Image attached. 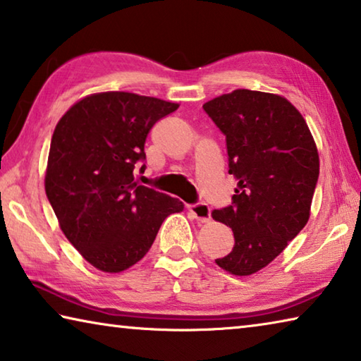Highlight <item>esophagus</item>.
Instances as JSON below:
<instances>
[{"label": "esophagus", "mask_w": 361, "mask_h": 361, "mask_svg": "<svg viewBox=\"0 0 361 361\" xmlns=\"http://www.w3.org/2000/svg\"><path fill=\"white\" fill-rule=\"evenodd\" d=\"M188 210L192 213V216L200 223H207L212 218V210L207 204H189Z\"/></svg>", "instance_id": "obj_1"}]
</instances>
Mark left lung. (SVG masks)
<instances>
[{
	"label": "left lung",
	"mask_w": 361,
	"mask_h": 361,
	"mask_svg": "<svg viewBox=\"0 0 361 361\" xmlns=\"http://www.w3.org/2000/svg\"><path fill=\"white\" fill-rule=\"evenodd\" d=\"M226 137L232 204L212 216L234 232V248L215 259L234 276H252L283 252L307 224L319 181L317 146L301 113L283 97L237 89L204 105Z\"/></svg>",
	"instance_id": "1"
}]
</instances>
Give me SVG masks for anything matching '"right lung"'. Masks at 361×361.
Returning <instances> with one entry per match:
<instances>
[{
    "mask_svg": "<svg viewBox=\"0 0 361 361\" xmlns=\"http://www.w3.org/2000/svg\"><path fill=\"white\" fill-rule=\"evenodd\" d=\"M176 103L102 92L75 103L54 130L46 195L66 239L94 267L121 272L148 253L164 219L183 202L137 185L145 142Z\"/></svg>",
    "mask_w": 361,
    "mask_h": 361,
    "instance_id": "add662e5",
    "label": "right lung"
}]
</instances>
